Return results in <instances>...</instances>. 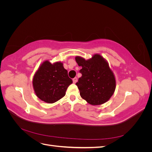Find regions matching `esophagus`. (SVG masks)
Returning a JSON list of instances; mask_svg holds the SVG:
<instances>
[{
  "instance_id": "1",
  "label": "esophagus",
  "mask_w": 152,
  "mask_h": 152,
  "mask_svg": "<svg viewBox=\"0 0 152 152\" xmlns=\"http://www.w3.org/2000/svg\"><path fill=\"white\" fill-rule=\"evenodd\" d=\"M77 82V77H75L74 79H73V83L75 84Z\"/></svg>"
}]
</instances>
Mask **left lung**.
I'll return each mask as SVG.
<instances>
[{"mask_svg":"<svg viewBox=\"0 0 152 152\" xmlns=\"http://www.w3.org/2000/svg\"><path fill=\"white\" fill-rule=\"evenodd\" d=\"M75 61L82 66V77L76 83L82 98L92 105L108 102L115 90L116 80L107 61L99 54L87 60L77 56Z\"/></svg>","mask_w":152,"mask_h":152,"instance_id":"8db88e82","label":"left lung"}]
</instances>
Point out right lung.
I'll use <instances>...</instances> for the list:
<instances>
[{"label": "right lung", "mask_w": 152, "mask_h": 152, "mask_svg": "<svg viewBox=\"0 0 152 152\" xmlns=\"http://www.w3.org/2000/svg\"><path fill=\"white\" fill-rule=\"evenodd\" d=\"M72 82L63 63H50L45 60L36 71L32 84L36 96L40 99L53 103L65 96L68 87Z\"/></svg>", "instance_id": "add662e5"}]
</instances>
